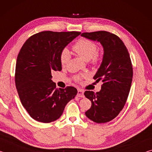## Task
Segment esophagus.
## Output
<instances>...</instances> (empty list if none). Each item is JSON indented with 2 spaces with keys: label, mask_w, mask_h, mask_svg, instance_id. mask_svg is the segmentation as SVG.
Wrapping results in <instances>:
<instances>
[{
  "label": "esophagus",
  "mask_w": 152,
  "mask_h": 152,
  "mask_svg": "<svg viewBox=\"0 0 152 152\" xmlns=\"http://www.w3.org/2000/svg\"><path fill=\"white\" fill-rule=\"evenodd\" d=\"M77 96L78 97H84V91H82V90H78V93H77Z\"/></svg>",
  "instance_id": "esophagus-1"
}]
</instances>
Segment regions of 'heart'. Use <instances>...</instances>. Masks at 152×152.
<instances>
[{
    "mask_svg": "<svg viewBox=\"0 0 152 152\" xmlns=\"http://www.w3.org/2000/svg\"><path fill=\"white\" fill-rule=\"evenodd\" d=\"M73 50L84 61L91 60L92 63H96L99 60L98 54L97 45L92 41L87 39H81L74 45ZM70 59V54L67 48L64 49L60 55V62L62 66H65ZM79 80V77H76Z\"/></svg>",
    "mask_w": 152,
    "mask_h": 152,
    "instance_id": "heart-1",
    "label": "heart"
}]
</instances>
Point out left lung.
<instances>
[{
    "label": "left lung",
    "mask_w": 152,
    "mask_h": 152,
    "mask_svg": "<svg viewBox=\"0 0 152 152\" xmlns=\"http://www.w3.org/2000/svg\"><path fill=\"white\" fill-rule=\"evenodd\" d=\"M81 36L98 42L103 48L101 66L93 77L102 80L101 90L94 93L87 91L85 96L92 102L86 116L97 123L115 119L127 101L133 78V68L129 53L124 43L116 35L104 31L83 33Z\"/></svg>",
    "instance_id": "1"
}]
</instances>
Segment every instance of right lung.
Returning <instances> with one entry per match:
<instances>
[{
  "label": "right lung",
  "mask_w": 152,
  "mask_h": 152,
  "mask_svg": "<svg viewBox=\"0 0 152 152\" xmlns=\"http://www.w3.org/2000/svg\"><path fill=\"white\" fill-rule=\"evenodd\" d=\"M80 32L43 31L32 35L17 56L15 84L23 106L33 119L51 123L77 94L73 86L56 88L51 73L61 71L62 50Z\"/></svg>",
  "instance_id": "add662e5"
}]
</instances>
